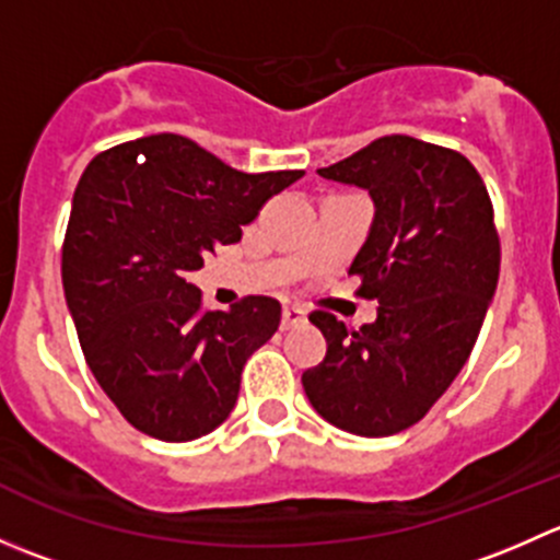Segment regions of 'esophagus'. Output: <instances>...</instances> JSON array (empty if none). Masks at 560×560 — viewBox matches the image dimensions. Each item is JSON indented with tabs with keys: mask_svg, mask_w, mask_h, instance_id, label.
Here are the masks:
<instances>
[{
	"mask_svg": "<svg viewBox=\"0 0 560 560\" xmlns=\"http://www.w3.org/2000/svg\"><path fill=\"white\" fill-rule=\"evenodd\" d=\"M303 322H306V314L301 308L284 306V312H281V330H292V327L303 325Z\"/></svg>",
	"mask_w": 560,
	"mask_h": 560,
	"instance_id": "34e87169",
	"label": "esophagus"
}]
</instances>
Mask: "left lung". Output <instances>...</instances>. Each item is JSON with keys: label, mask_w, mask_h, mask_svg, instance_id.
I'll use <instances>...</instances> for the list:
<instances>
[{"label": "left lung", "mask_w": 560, "mask_h": 560, "mask_svg": "<svg viewBox=\"0 0 560 560\" xmlns=\"http://www.w3.org/2000/svg\"><path fill=\"white\" fill-rule=\"evenodd\" d=\"M319 175L374 200L349 273L380 312L360 330L330 312L308 316L327 352L303 371V389L330 425L393 436L431 411L477 343L501 268L493 202L466 156L409 135L374 140Z\"/></svg>", "instance_id": "obj_1"}]
</instances>
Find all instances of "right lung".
I'll list each match as a JSON object with an SVG mask.
<instances>
[{
	"instance_id": "obj_1",
	"label": "right lung",
	"mask_w": 560,
	"mask_h": 560,
	"mask_svg": "<svg viewBox=\"0 0 560 560\" xmlns=\"http://www.w3.org/2000/svg\"><path fill=\"white\" fill-rule=\"evenodd\" d=\"M301 175L241 173L173 132L113 145L83 171L61 284L94 380L140 433L191 442L230 417L281 306L248 295L208 312L189 273Z\"/></svg>"
}]
</instances>
